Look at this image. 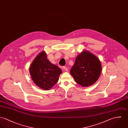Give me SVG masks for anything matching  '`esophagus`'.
Returning <instances> with one entry per match:
<instances>
[{"mask_svg": "<svg viewBox=\"0 0 128 128\" xmlns=\"http://www.w3.org/2000/svg\"><path fill=\"white\" fill-rule=\"evenodd\" d=\"M63 69L64 70V71H66V72H67V71H68V68H67V67H63Z\"/></svg>", "mask_w": 128, "mask_h": 128, "instance_id": "obj_1", "label": "esophagus"}]
</instances>
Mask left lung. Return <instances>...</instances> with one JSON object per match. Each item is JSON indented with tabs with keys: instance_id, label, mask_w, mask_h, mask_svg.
<instances>
[{
	"instance_id": "left-lung-1",
	"label": "left lung",
	"mask_w": 128,
	"mask_h": 128,
	"mask_svg": "<svg viewBox=\"0 0 128 128\" xmlns=\"http://www.w3.org/2000/svg\"><path fill=\"white\" fill-rule=\"evenodd\" d=\"M102 70V64L98 57L90 52L84 50L77 56L70 73L78 84L88 87L98 80Z\"/></svg>"
}]
</instances>
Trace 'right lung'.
Segmentation results:
<instances>
[{
	"label": "right lung",
	"mask_w": 128,
	"mask_h": 128,
	"mask_svg": "<svg viewBox=\"0 0 128 128\" xmlns=\"http://www.w3.org/2000/svg\"><path fill=\"white\" fill-rule=\"evenodd\" d=\"M30 73L34 83L40 88L48 90L57 82L61 69L52 64L47 58L44 51L35 57L29 68Z\"/></svg>",
	"instance_id": "1"
}]
</instances>
